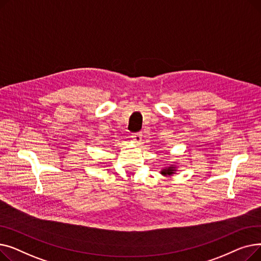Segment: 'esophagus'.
<instances>
[{"label": "esophagus", "instance_id": "1", "mask_svg": "<svg viewBox=\"0 0 261 261\" xmlns=\"http://www.w3.org/2000/svg\"><path fill=\"white\" fill-rule=\"evenodd\" d=\"M142 136H143L142 132H136V133H132L131 138L133 139V141H134L135 143H140V142L142 141Z\"/></svg>", "mask_w": 261, "mask_h": 261}]
</instances>
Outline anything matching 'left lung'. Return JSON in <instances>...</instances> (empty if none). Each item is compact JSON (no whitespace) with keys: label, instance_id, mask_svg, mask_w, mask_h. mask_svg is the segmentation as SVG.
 I'll return each instance as SVG.
<instances>
[{"label":"left lung","instance_id":"left-lung-1","mask_svg":"<svg viewBox=\"0 0 261 261\" xmlns=\"http://www.w3.org/2000/svg\"><path fill=\"white\" fill-rule=\"evenodd\" d=\"M173 171H174V168L171 166V167H168L167 169H164V170L162 171V174H164V175H166V174L170 175V174L173 173Z\"/></svg>","mask_w":261,"mask_h":261}]
</instances>
